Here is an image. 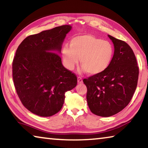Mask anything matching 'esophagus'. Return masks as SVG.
<instances>
[{
    "label": "esophagus",
    "mask_w": 148,
    "mask_h": 148,
    "mask_svg": "<svg viewBox=\"0 0 148 148\" xmlns=\"http://www.w3.org/2000/svg\"><path fill=\"white\" fill-rule=\"evenodd\" d=\"M77 83L78 84L83 83V79H82L81 77H77Z\"/></svg>",
    "instance_id": "34e87169"
}]
</instances>
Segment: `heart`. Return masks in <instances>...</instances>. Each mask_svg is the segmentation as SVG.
Wrapping results in <instances>:
<instances>
[{
  "instance_id": "1",
  "label": "heart",
  "mask_w": 148,
  "mask_h": 148,
  "mask_svg": "<svg viewBox=\"0 0 148 148\" xmlns=\"http://www.w3.org/2000/svg\"><path fill=\"white\" fill-rule=\"evenodd\" d=\"M114 49L108 41L91 34L79 35L73 37L69 45L62 49L65 66L72 70L78 62L87 74H101L108 68L113 59Z\"/></svg>"
}]
</instances>
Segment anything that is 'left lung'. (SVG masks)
Listing matches in <instances>:
<instances>
[{
	"instance_id": "8db88e82",
	"label": "left lung",
	"mask_w": 148,
	"mask_h": 148,
	"mask_svg": "<svg viewBox=\"0 0 148 148\" xmlns=\"http://www.w3.org/2000/svg\"><path fill=\"white\" fill-rule=\"evenodd\" d=\"M114 46L112 62L106 71L83 79L87 101L97 116L110 117L121 112L131 101L136 90L139 68L131 47L108 35Z\"/></svg>"
}]
</instances>
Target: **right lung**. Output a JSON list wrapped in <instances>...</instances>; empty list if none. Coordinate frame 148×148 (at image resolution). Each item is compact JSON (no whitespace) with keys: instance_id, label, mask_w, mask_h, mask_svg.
Segmentation results:
<instances>
[{"instance_id":"1","label":"right lung","mask_w":148,"mask_h":148,"mask_svg":"<svg viewBox=\"0 0 148 148\" xmlns=\"http://www.w3.org/2000/svg\"><path fill=\"white\" fill-rule=\"evenodd\" d=\"M71 28L64 25L30 35L16 50L12 62L15 88L23 106L37 116L59 112L65 92L77 85L76 75L64 68L57 53Z\"/></svg>"}]
</instances>
